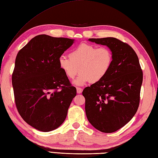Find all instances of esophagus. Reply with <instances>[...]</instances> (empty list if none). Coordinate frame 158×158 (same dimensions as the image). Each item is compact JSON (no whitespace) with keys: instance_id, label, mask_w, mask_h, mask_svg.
Segmentation results:
<instances>
[{"instance_id":"obj_1","label":"esophagus","mask_w":158,"mask_h":158,"mask_svg":"<svg viewBox=\"0 0 158 158\" xmlns=\"http://www.w3.org/2000/svg\"><path fill=\"white\" fill-rule=\"evenodd\" d=\"M82 91H83V89H82L81 88H79V87H77V93H78V94H80V93H81V92H82Z\"/></svg>"}]
</instances>
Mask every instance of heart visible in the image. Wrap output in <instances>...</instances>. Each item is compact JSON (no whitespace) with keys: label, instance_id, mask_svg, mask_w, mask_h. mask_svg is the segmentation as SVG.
Wrapping results in <instances>:
<instances>
[{"label":"heart","instance_id":"b5f03b06","mask_svg":"<svg viewBox=\"0 0 158 158\" xmlns=\"http://www.w3.org/2000/svg\"><path fill=\"white\" fill-rule=\"evenodd\" d=\"M113 61V52L109 47H97L83 43L70 51L69 57L61 55L59 57L58 63L70 79L75 78L80 71L75 83L81 85L89 81L94 83L103 80L110 72Z\"/></svg>","mask_w":158,"mask_h":158}]
</instances>
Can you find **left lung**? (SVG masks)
I'll return each mask as SVG.
<instances>
[{"instance_id":"8db88e82","label":"left lung","mask_w":158,"mask_h":158,"mask_svg":"<svg viewBox=\"0 0 158 158\" xmlns=\"http://www.w3.org/2000/svg\"><path fill=\"white\" fill-rule=\"evenodd\" d=\"M89 41L109 47L114 61L103 80L83 89L86 116L98 131L112 133L124 127L136 113L143 73L138 55L127 43L115 38Z\"/></svg>"}]
</instances>
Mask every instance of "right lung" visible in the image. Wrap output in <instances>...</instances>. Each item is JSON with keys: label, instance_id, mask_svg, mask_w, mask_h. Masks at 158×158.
<instances>
[{"label": "right lung", "instance_id": "1", "mask_svg": "<svg viewBox=\"0 0 158 158\" xmlns=\"http://www.w3.org/2000/svg\"><path fill=\"white\" fill-rule=\"evenodd\" d=\"M74 40L39 35L18 52L12 73L15 106L23 119L39 131L59 127L77 94L58 60Z\"/></svg>", "mask_w": 158, "mask_h": 158}]
</instances>
